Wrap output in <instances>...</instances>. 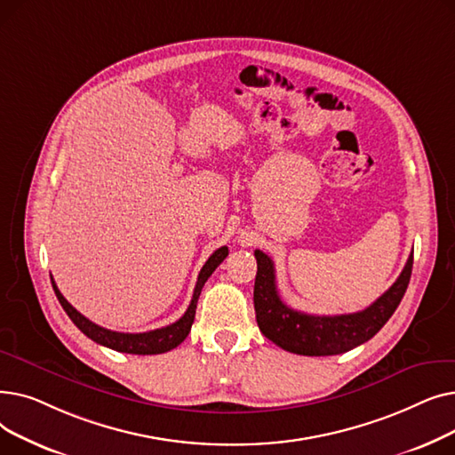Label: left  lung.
Returning a JSON list of instances; mask_svg holds the SVG:
<instances>
[{"label": "left lung", "mask_w": 455, "mask_h": 455, "mask_svg": "<svg viewBox=\"0 0 455 455\" xmlns=\"http://www.w3.org/2000/svg\"><path fill=\"white\" fill-rule=\"evenodd\" d=\"M256 256L254 309L261 333L280 348L300 355H333L360 347L376 336L398 307L413 269V252L391 288L363 312L343 315H309L283 304L276 290L273 259L261 251Z\"/></svg>", "instance_id": "obj_1"}]
</instances>
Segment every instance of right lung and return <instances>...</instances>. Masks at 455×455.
Instances as JSON below:
<instances>
[{
	"label": "right lung",
	"instance_id": "add662e5",
	"mask_svg": "<svg viewBox=\"0 0 455 455\" xmlns=\"http://www.w3.org/2000/svg\"><path fill=\"white\" fill-rule=\"evenodd\" d=\"M228 256V247H221L215 251L208 259L206 264L203 266L199 276H197V283H196V290H194V297H191V302L186 309V314L175 321L170 326H164V328H156L151 331H143V333H124V331H112L107 330L100 324H95L92 321H88L83 314H79L77 309L71 306L62 293L59 291L55 280L52 278L53 283V290L55 295L60 302V306L64 307V312L68 314V317L74 321V324L84 333L86 338H90L92 341L100 343L103 347H108L112 350L117 352H125V354H138V355H149V354H164L167 350H173L175 347H179L191 330V324H194L196 319V309H197V300L199 295L203 291V285L204 282L210 278V275L218 269V266L221 261Z\"/></svg>",
	"mask_w": 455,
	"mask_h": 455
}]
</instances>
